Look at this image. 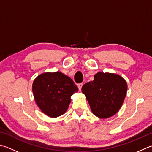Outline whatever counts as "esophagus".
Instances as JSON below:
<instances>
[{
  "instance_id": "1",
  "label": "esophagus",
  "mask_w": 152,
  "mask_h": 152,
  "mask_svg": "<svg viewBox=\"0 0 152 152\" xmlns=\"http://www.w3.org/2000/svg\"><path fill=\"white\" fill-rule=\"evenodd\" d=\"M82 86H83V84H82V83H81V84H79L78 85V90H79V91H81Z\"/></svg>"
}]
</instances>
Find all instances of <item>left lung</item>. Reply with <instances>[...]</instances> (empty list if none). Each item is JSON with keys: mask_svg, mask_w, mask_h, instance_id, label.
<instances>
[{"mask_svg": "<svg viewBox=\"0 0 152 152\" xmlns=\"http://www.w3.org/2000/svg\"><path fill=\"white\" fill-rule=\"evenodd\" d=\"M127 83L120 75L97 72L93 81L82 88L90 104L91 112L100 118L115 115L123 105L127 92Z\"/></svg>", "mask_w": 152, "mask_h": 152, "instance_id": "obj_1", "label": "left lung"}]
</instances>
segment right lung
<instances>
[{
	"mask_svg": "<svg viewBox=\"0 0 152 152\" xmlns=\"http://www.w3.org/2000/svg\"><path fill=\"white\" fill-rule=\"evenodd\" d=\"M32 91L41 111L56 118L65 113L71 102L70 97L78 88L70 77L57 71L39 75L33 82Z\"/></svg>",
	"mask_w": 152,
	"mask_h": 152,
	"instance_id": "right-lung-1",
	"label": "right lung"
}]
</instances>
